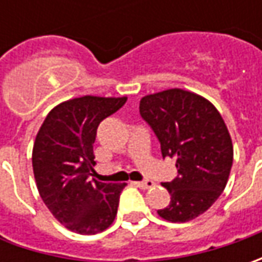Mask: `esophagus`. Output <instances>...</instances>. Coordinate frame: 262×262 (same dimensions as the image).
I'll list each match as a JSON object with an SVG mask.
<instances>
[{
  "label": "esophagus",
  "instance_id": "34e87169",
  "mask_svg": "<svg viewBox=\"0 0 262 262\" xmlns=\"http://www.w3.org/2000/svg\"><path fill=\"white\" fill-rule=\"evenodd\" d=\"M134 185L138 186V188H141V189H148V188H151V186H155L156 184L153 182V181H141V182H134Z\"/></svg>",
  "mask_w": 262,
  "mask_h": 262
}]
</instances>
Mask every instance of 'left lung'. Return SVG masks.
Listing matches in <instances>:
<instances>
[{
    "label": "left lung",
    "instance_id": "8db88e82",
    "mask_svg": "<svg viewBox=\"0 0 262 262\" xmlns=\"http://www.w3.org/2000/svg\"><path fill=\"white\" fill-rule=\"evenodd\" d=\"M140 115L160 141L162 156L176 159L178 176L163 186L170 194L157 214L184 223L206 213L223 192L233 163V144L227 126L206 97L169 89L144 96Z\"/></svg>",
    "mask_w": 262,
    "mask_h": 262
}]
</instances>
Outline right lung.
Returning a JSON list of instances; mask_svg holds the SVG:
<instances>
[{
  "instance_id": "obj_1",
  "label": "right lung",
  "mask_w": 262,
  "mask_h": 262,
  "mask_svg": "<svg viewBox=\"0 0 262 262\" xmlns=\"http://www.w3.org/2000/svg\"><path fill=\"white\" fill-rule=\"evenodd\" d=\"M125 102V96L66 100L48 114L36 136L32 165L39 195L71 232L96 235L115 220L126 184H105L93 178V143L99 124Z\"/></svg>"
}]
</instances>
